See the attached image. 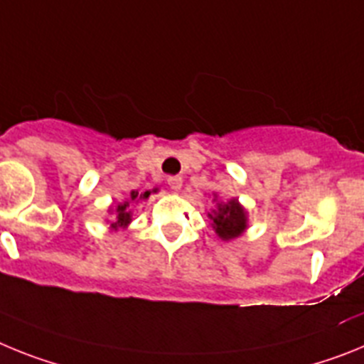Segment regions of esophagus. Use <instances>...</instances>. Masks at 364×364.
Masks as SVG:
<instances>
[{
    "instance_id": "obj_1",
    "label": "esophagus",
    "mask_w": 364,
    "mask_h": 364,
    "mask_svg": "<svg viewBox=\"0 0 364 364\" xmlns=\"http://www.w3.org/2000/svg\"><path fill=\"white\" fill-rule=\"evenodd\" d=\"M181 185H183V178H181V176H170V178H168V186H170V188H172V191L178 192L179 188H181Z\"/></svg>"
}]
</instances>
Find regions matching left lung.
<instances>
[{
    "instance_id": "left-lung-1",
    "label": "left lung",
    "mask_w": 364,
    "mask_h": 364,
    "mask_svg": "<svg viewBox=\"0 0 364 364\" xmlns=\"http://www.w3.org/2000/svg\"><path fill=\"white\" fill-rule=\"evenodd\" d=\"M216 201V200H214ZM214 221V230L221 240H232L240 236L245 230V210L236 200H230L229 203H220L213 214H208Z\"/></svg>"
}]
</instances>
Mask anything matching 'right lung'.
<instances>
[{
  "label": "right lung",
  "mask_w": 364,
  "mask_h": 364,
  "mask_svg": "<svg viewBox=\"0 0 364 364\" xmlns=\"http://www.w3.org/2000/svg\"><path fill=\"white\" fill-rule=\"evenodd\" d=\"M148 196H150V192L146 191L144 194H141V198H143V200H146ZM134 200H137V192H132V201ZM126 207H129V201H126V203H122L117 207V221L113 223V227H126L129 223V220H132V218H129V213L126 210Z\"/></svg>",
  "instance_id": "1"
}]
</instances>
